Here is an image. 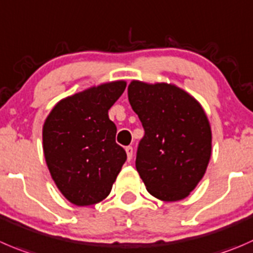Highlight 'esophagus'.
I'll use <instances>...</instances> for the list:
<instances>
[{
	"mask_svg": "<svg viewBox=\"0 0 253 253\" xmlns=\"http://www.w3.org/2000/svg\"><path fill=\"white\" fill-rule=\"evenodd\" d=\"M126 153H127V158H128V161H131L132 156H133V148H132L131 146H127L126 147Z\"/></svg>",
	"mask_w": 253,
	"mask_h": 253,
	"instance_id": "esophagus-1",
	"label": "esophagus"
}]
</instances>
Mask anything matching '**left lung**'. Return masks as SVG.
<instances>
[{"mask_svg":"<svg viewBox=\"0 0 253 253\" xmlns=\"http://www.w3.org/2000/svg\"><path fill=\"white\" fill-rule=\"evenodd\" d=\"M128 101L144 129L136 169L149 194L164 202L188 197L205 174L211 131L199 102L174 85L132 82Z\"/></svg>","mask_w":253,"mask_h":253,"instance_id":"1","label":"left lung"}]
</instances>
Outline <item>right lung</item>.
<instances>
[{
	"label": "right lung",
	"mask_w": 253,
	"mask_h": 253,
	"mask_svg": "<svg viewBox=\"0 0 253 253\" xmlns=\"http://www.w3.org/2000/svg\"><path fill=\"white\" fill-rule=\"evenodd\" d=\"M125 89L126 83L115 82L73 95L58 102L44 122L46 166L73 204L86 207L105 199L126 162L109 119L110 107Z\"/></svg>",
	"instance_id": "obj_1"
}]
</instances>
